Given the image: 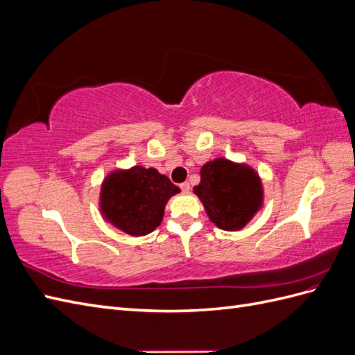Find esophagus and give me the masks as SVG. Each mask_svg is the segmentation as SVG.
I'll list each match as a JSON object with an SVG mask.
<instances>
[{
  "label": "esophagus",
  "mask_w": 355,
  "mask_h": 355,
  "mask_svg": "<svg viewBox=\"0 0 355 355\" xmlns=\"http://www.w3.org/2000/svg\"><path fill=\"white\" fill-rule=\"evenodd\" d=\"M179 187H180L182 192H189V189H191V185L188 184V182H184V184H180Z\"/></svg>",
  "instance_id": "34e87169"
}]
</instances>
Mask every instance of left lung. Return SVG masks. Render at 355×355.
<instances>
[{
	"mask_svg": "<svg viewBox=\"0 0 355 355\" xmlns=\"http://www.w3.org/2000/svg\"><path fill=\"white\" fill-rule=\"evenodd\" d=\"M200 173L194 192L220 230H241L262 206L261 179L250 167L218 158L204 164Z\"/></svg>",
	"mask_w": 355,
	"mask_h": 355,
	"instance_id": "1",
	"label": "left lung"
}]
</instances>
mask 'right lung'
<instances>
[{"instance_id": "add662e5", "label": "right lung", "mask_w": 355, "mask_h": 355, "mask_svg": "<svg viewBox=\"0 0 355 355\" xmlns=\"http://www.w3.org/2000/svg\"><path fill=\"white\" fill-rule=\"evenodd\" d=\"M179 188L155 168L136 166L114 171L102 185L101 209L116 228L130 235L153 232L163 220L167 200Z\"/></svg>"}]
</instances>
